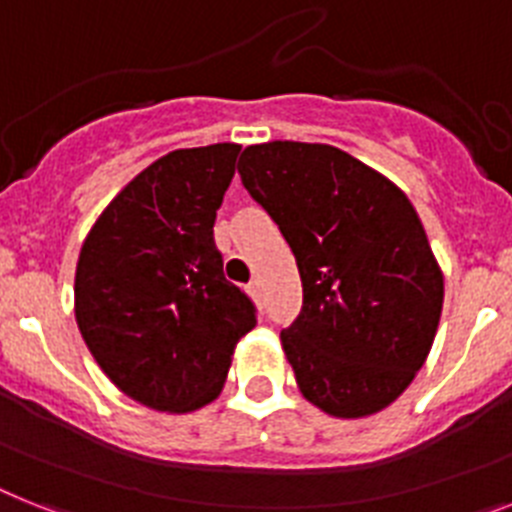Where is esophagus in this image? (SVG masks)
I'll list each match as a JSON object with an SVG mask.
<instances>
[{
	"mask_svg": "<svg viewBox=\"0 0 512 512\" xmlns=\"http://www.w3.org/2000/svg\"><path fill=\"white\" fill-rule=\"evenodd\" d=\"M247 291H249V296H252V299H260V294H263V283L255 278V281L247 283Z\"/></svg>",
	"mask_w": 512,
	"mask_h": 512,
	"instance_id": "esophagus-1",
	"label": "esophagus"
}]
</instances>
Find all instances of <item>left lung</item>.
Wrapping results in <instances>:
<instances>
[{"instance_id": "left-lung-1", "label": "left lung", "mask_w": 512, "mask_h": 512, "mask_svg": "<svg viewBox=\"0 0 512 512\" xmlns=\"http://www.w3.org/2000/svg\"><path fill=\"white\" fill-rule=\"evenodd\" d=\"M236 169L302 276V312L281 330L296 385L338 419L377 414L422 369L442 312V270L414 205L333 145H249Z\"/></svg>"}]
</instances>
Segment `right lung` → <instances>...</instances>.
Instances as JSON below:
<instances>
[{
  "instance_id": "obj_1",
  "label": "right lung",
  "mask_w": 512,
  "mask_h": 512,
  "mask_svg": "<svg viewBox=\"0 0 512 512\" xmlns=\"http://www.w3.org/2000/svg\"><path fill=\"white\" fill-rule=\"evenodd\" d=\"M242 145L171 150L85 236L75 317L98 367L132 401L187 414L218 398L255 304L223 276L213 239Z\"/></svg>"
}]
</instances>
